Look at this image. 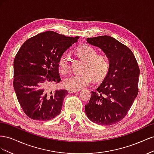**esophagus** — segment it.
<instances>
[{
  "label": "esophagus",
  "instance_id": "34e87169",
  "mask_svg": "<svg viewBox=\"0 0 154 154\" xmlns=\"http://www.w3.org/2000/svg\"><path fill=\"white\" fill-rule=\"evenodd\" d=\"M80 91V90H74V89H69L68 92L69 93H75V92H78Z\"/></svg>",
  "mask_w": 154,
  "mask_h": 154
}]
</instances>
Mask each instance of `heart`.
Returning a JSON list of instances; mask_svg holds the SVG:
<instances>
[{"instance_id":"1","label":"heart","mask_w":154,"mask_h":154,"mask_svg":"<svg viewBox=\"0 0 154 154\" xmlns=\"http://www.w3.org/2000/svg\"><path fill=\"white\" fill-rule=\"evenodd\" d=\"M79 57L85 61L82 74H72L63 81V86L69 89L79 90L90 84L92 77L95 80L103 79L109 69V60L105 54H97V51L88 45H83L76 49ZM71 57L67 51L63 53L58 60L61 73L67 74L71 66Z\"/></svg>"}]
</instances>
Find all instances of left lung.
<instances>
[{
  "mask_svg": "<svg viewBox=\"0 0 154 154\" xmlns=\"http://www.w3.org/2000/svg\"><path fill=\"white\" fill-rule=\"evenodd\" d=\"M87 42L99 48L109 60L103 82L85 106L87 118L101 125H111L123 119L138 94L139 69L132 51L118 40L104 35L87 38Z\"/></svg>",
  "mask_w": 154,
  "mask_h": 154,
  "instance_id": "8db88e82",
  "label": "left lung"
}]
</instances>
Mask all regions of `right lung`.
I'll return each instance as SVG.
<instances>
[{
	"mask_svg": "<svg viewBox=\"0 0 154 154\" xmlns=\"http://www.w3.org/2000/svg\"><path fill=\"white\" fill-rule=\"evenodd\" d=\"M78 38L50 31L30 38L21 46L13 62V87L27 117L47 121L60 114L69 93L51 90L61 80L58 60Z\"/></svg>",
	"mask_w": 154,
	"mask_h": 154,
	"instance_id": "obj_1",
	"label": "right lung"
}]
</instances>
